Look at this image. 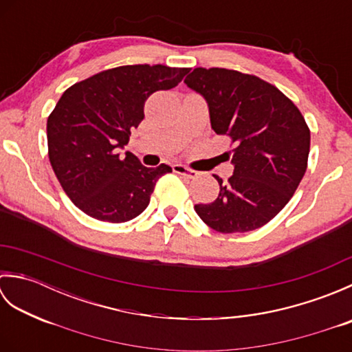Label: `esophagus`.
<instances>
[{
  "mask_svg": "<svg viewBox=\"0 0 352 352\" xmlns=\"http://www.w3.org/2000/svg\"><path fill=\"white\" fill-rule=\"evenodd\" d=\"M172 170H174L175 174L184 175V177H188V178H195L198 175L197 170L189 169L188 166H184V164H174V166H172Z\"/></svg>",
  "mask_w": 352,
  "mask_h": 352,
  "instance_id": "1",
  "label": "esophagus"
}]
</instances>
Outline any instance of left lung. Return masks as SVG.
<instances>
[{
	"label": "left lung",
	"instance_id": "8db88e82",
	"mask_svg": "<svg viewBox=\"0 0 352 352\" xmlns=\"http://www.w3.org/2000/svg\"><path fill=\"white\" fill-rule=\"evenodd\" d=\"M184 83L204 96L212 129L228 136L233 175L210 204L195 212L219 233L263 227L294 197L307 169L310 129L280 89L251 74L195 68Z\"/></svg>",
	"mask_w": 352,
	"mask_h": 352
}]
</instances>
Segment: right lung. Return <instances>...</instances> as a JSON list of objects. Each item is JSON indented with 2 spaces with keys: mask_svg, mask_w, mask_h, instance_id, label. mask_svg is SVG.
<instances>
[{
  "mask_svg": "<svg viewBox=\"0 0 352 352\" xmlns=\"http://www.w3.org/2000/svg\"><path fill=\"white\" fill-rule=\"evenodd\" d=\"M189 68L126 65L66 89L47 122L48 157L58 183L80 210L98 221L126 222L145 210L168 164L146 168L119 155L138 129L148 96L175 87Z\"/></svg>",
  "mask_w": 352,
  "mask_h": 352,
  "instance_id": "right-lung-1",
  "label": "right lung"
}]
</instances>
